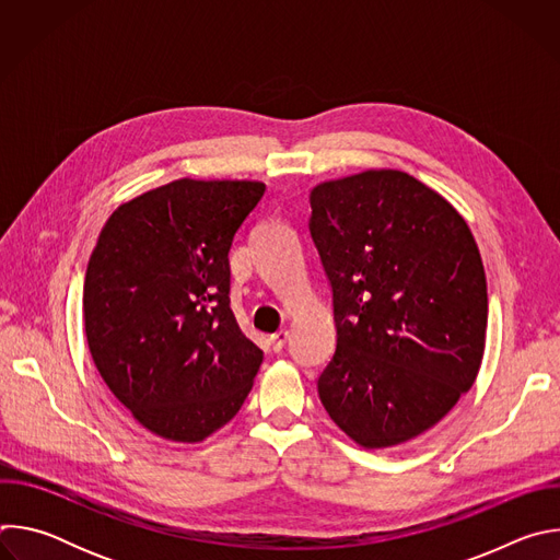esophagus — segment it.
Listing matches in <instances>:
<instances>
[{"instance_id":"obj_1","label":"esophagus","mask_w":560,"mask_h":560,"mask_svg":"<svg viewBox=\"0 0 560 560\" xmlns=\"http://www.w3.org/2000/svg\"><path fill=\"white\" fill-rule=\"evenodd\" d=\"M288 339H290V330H285V328H281L279 332H275L272 337H270V346H272V350L275 352H281L283 348H285V343H288Z\"/></svg>"}]
</instances>
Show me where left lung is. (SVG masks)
Returning <instances> with one entry per match:
<instances>
[{"mask_svg":"<svg viewBox=\"0 0 560 560\" xmlns=\"http://www.w3.org/2000/svg\"><path fill=\"white\" fill-rule=\"evenodd\" d=\"M310 206L337 326L318 398L365 450L417 439L458 404L481 368V253L456 208L401 171L324 182L310 190Z\"/></svg>","mask_w":560,"mask_h":560,"instance_id":"1","label":"left lung"}]
</instances>
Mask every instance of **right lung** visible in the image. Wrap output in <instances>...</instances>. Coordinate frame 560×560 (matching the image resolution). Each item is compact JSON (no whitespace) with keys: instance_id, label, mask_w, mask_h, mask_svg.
<instances>
[{"instance_id":"1","label":"right lung","mask_w":560,"mask_h":560,"mask_svg":"<svg viewBox=\"0 0 560 560\" xmlns=\"http://www.w3.org/2000/svg\"><path fill=\"white\" fill-rule=\"evenodd\" d=\"M261 182L175 179L121 203L84 281L91 357L132 419L199 443L242 410L264 352L230 307L232 238Z\"/></svg>"}]
</instances>
